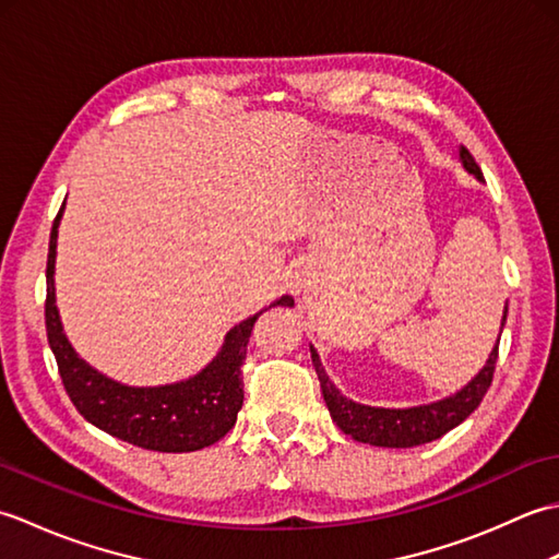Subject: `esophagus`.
Listing matches in <instances>:
<instances>
[{"label": "esophagus", "instance_id": "34e87169", "mask_svg": "<svg viewBox=\"0 0 559 559\" xmlns=\"http://www.w3.org/2000/svg\"><path fill=\"white\" fill-rule=\"evenodd\" d=\"M312 288V273L307 271L305 266L295 269L290 273V281H288V290L295 295V298H305L307 293Z\"/></svg>", "mask_w": 559, "mask_h": 559}]
</instances>
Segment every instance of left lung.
Wrapping results in <instances>:
<instances>
[{
	"label": "left lung",
	"instance_id": "left-lung-1",
	"mask_svg": "<svg viewBox=\"0 0 559 559\" xmlns=\"http://www.w3.org/2000/svg\"><path fill=\"white\" fill-rule=\"evenodd\" d=\"M459 160L463 170L471 173L478 182H483V173L478 163L473 160L466 146L459 148ZM507 310L502 314V326L507 322ZM497 348H500V336H497L495 348L488 355V362L483 365V370L471 379V382L459 389L456 394H451L442 401L425 403V406H413V408H377V406H365V403H355L346 399L331 382L329 374L324 372V365L319 360V353L310 346L312 353V365L319 377V384H322V394L329 406L331 418L341 427L343 432L350 435L355 442L372 444V447H389V449H408V447H420L432 442L454 430L468 415L480 406L483 396L488 394L495 374V362H497Z\"/></svg>",
	"mask_w": 559,
	"mask_h": 559
}]
</instances>
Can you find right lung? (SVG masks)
<instances>
[{"instance_id":"right-lung-1","label":"right lung","mask_w":559,"mask_h":559,"mask_svg":"<svg viewBox=\"0 0 559 559\" xmlns=\"http://www.w3.org/2000/svg\"><path fill=\"white\" fill-rule=\"evenodd\" d=\"M62 211L64 206L59 209L50 233L45 326L47 343L55 353L59 377L71 403L98 430L141 449L182 454V451H197L218 442L233 430L237 413L242 408L245 391L240 367L254 322L264 310L235 324L225 334L216 358L194 377L160 386H129L117 382L81 358L69 343L62 319H59L55 305V257ZM276 305H293V298L283 295L269 307Z\"/></svg>"}]
</instances>
